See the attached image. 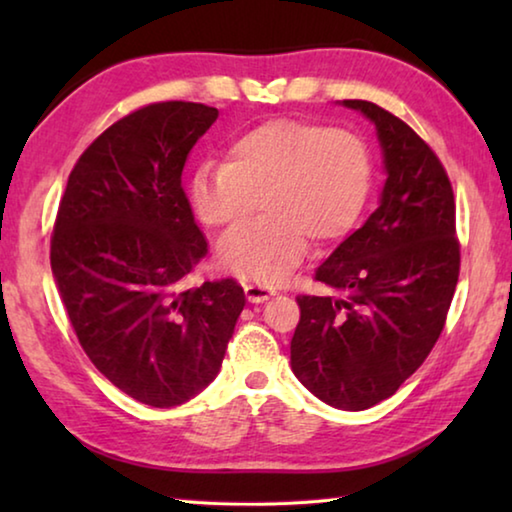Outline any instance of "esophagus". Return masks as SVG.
<instances>
[{
	"instance_id": "1",
	"label": "esophagus",
	"mask_w": 512,
	"mask_h": 512,
	"mask_svg": "<svg viewBox=\"0 0 512 512\" xmlns=\"http://www.w3.org/2000/svg\"><path fill=\"white\" fill-rule=\"evenodd\" d=\"M244 291L248 302H253V305H259V302H266L268 298L275 296V289L264 287V284H246Z\"/></svg>"
}]
</instances>
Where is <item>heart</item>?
Returning a JSON list of instances; mask_svg holds the SVG:
<instances>
[{"mask_svg": "<svg viewBox=\"0 0 512 512\" xmlns=\"http://www.w3.org/2000/svg\"><path fill=\"white\" fill-rule=\"evenodd\" d=\"M372 185L361 137L298 119L264 121L237 135L225 164L207 162L189 183L194 214L230 230L264 205V219L216 246L223 271L277 284L296 271L311 239L334 244L357 225Z\"/></svg>", "mask_w": 512, "mask_h": 512, "instance_id": "1", "label": "heart"}]
</instances>
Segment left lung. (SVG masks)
<instances>
[{
    "label": "left lung",
    "instance_id": "left-lung-1",
    "mask_svg": "<svg viewBox=\"0 0 512 512\" xmlns=\"http://www.w3.org/2000/svg\"><path fill=\"white\" fill-rule=\"evenodd\" d=\"M339 106L375 126L386 180L377 210L316 268L332 296H298L291 370L320 402L363 411L391 397L436 345L461 253L454 192L436 153L375 103Z\"/></svg>",
    "mask_w": 512,
    "mask_h": 512
}]
</instances>
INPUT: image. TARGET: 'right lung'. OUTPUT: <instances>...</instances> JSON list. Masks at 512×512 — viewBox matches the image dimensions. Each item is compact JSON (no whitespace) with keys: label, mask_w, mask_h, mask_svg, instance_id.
Wrapping results in <instances>:
<instances>
[{"label":"right lung","mask_w":512,"mask_h":512,"mask_svg":"<svg viewBox=\"0 0 512 512\" xmlns=\"http://www.w3.org/2000/svg\"><path fill=\"white\" fill-rule=\"evenodd\" d=\"M219 110L164 101L94 140L69 173L51 273L81 348L133 400L171 409L219 375L246 305L235 280H183L207 253L180 187Z\"/></svg>","instance_id":"obj_1"}]
</instances>
